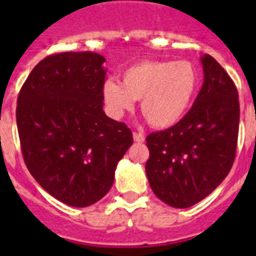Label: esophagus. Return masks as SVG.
<instances>
[{
	"instance_id": "obj_1",
	"label": "esophagus",
	"mask_w": 256,
	"mask_h": 256,
	"mask_svg": "<svg viewBox=\"0 0 256 256\" xmlns=\"http://www.w3.org/2000/svg\"><path fill=\"white\" fill-rule=\"evenodd\" d=\"M133 138H134V141H136V142H144V141H145L144 134L136 133V132L133 133Z\"/></svg>"
}]
</instances>
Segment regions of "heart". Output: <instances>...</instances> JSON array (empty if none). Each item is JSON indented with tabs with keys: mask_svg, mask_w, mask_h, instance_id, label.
Listing matches in <instances>:
<instances>
[{
	"mask_svg": "<svg viewBox=\"0 0 256 256\" xmlns=\"http://www.w3.org/2000/svg\"><path fill=\"white\" fill-rule=\"evenodd\" d=\"M198 88V72L185 60H145L128 67L122 84L106 80L102 98L106 111L115 119L132 111L136 100H141V111L158 128L174 126L192 104Z\"/></svg>",
	"mask_w": 256,
	"mask_h": 256,
	"instance_id": "obj_1",
	"label": "heart"
}]
</instances>
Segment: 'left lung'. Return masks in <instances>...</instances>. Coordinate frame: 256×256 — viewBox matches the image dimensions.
Masks as SVG:
<instances>
[{"label": "left lung", "instance_id": "left-lung-1", "mask_svg": "<svg viewBox=\"0 0 256 256\" xmlns=\"http://www.w3.org/2000/svg\"><path fill=\"white\" fill-rule=\"evenodd\" d=\"M204 80L192 108L172 128L146 137L145 164L154 193L176 208L202 202L229 174L240 120L233 80L210 54L200 58Z\"/></svg>", "mask_w": 256, "mask_h": 256}]
</instances>
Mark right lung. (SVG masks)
I'll use <instances>...</instances> for the list:
<instances>
[{"instance_id": "right-lung-1", "label": "right lung", "mask_w": 256, "mask_h": 256, "mask_svg": "<svg viewBox=\"0 0 256 256\" xmlns=\"http://www.w3.org/2000/svg\"><path fill=\"white\" fill-rule=\"evenodd\" d=\"M106 58L94 52L48 56L26 79L16 122L26 166L53 198L88 207L111 189L132 130L106 115Z\"/></svg>"}]
</instances>
